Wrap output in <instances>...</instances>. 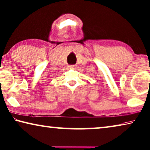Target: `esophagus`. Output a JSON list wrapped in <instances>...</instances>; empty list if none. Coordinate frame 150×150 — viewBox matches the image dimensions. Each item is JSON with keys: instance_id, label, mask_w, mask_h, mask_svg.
<instances>
[{"instance_id": "esophagus-1", "label": "esophagus", "mask_w": 150, "mask_h": 150, "mask_svg": "<svg viewBox=\"0 0 150 150\" xmlns=\"http://www.w3.org/2000/svg\"><path fill=\"white\" fill-rule=\"evenodd\" d=\"M69 68H70V69H74L76 68V66H75V65H70V66H69Z\"/></svg>"}]
</instances>
